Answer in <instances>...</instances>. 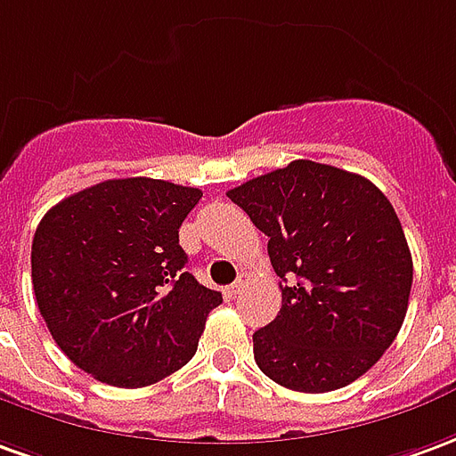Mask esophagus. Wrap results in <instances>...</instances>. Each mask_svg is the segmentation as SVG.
<instances>
[{
	"instance_id": "34e87169",
	"label": "esophagus",
	"mask_w": 456,
	"mask_h": 456,
	"mask_svg": "<svg viewBox=\"0 0 456 456\" xmlns=\"http://www.w3.org/2000/svg\"><path fill=\"white\" fill-rule=\"evenodd\" d=\"M243 288H246V281H243V275H240V278H238V281H235L233 285H228V290H225V293H228V295H231V297H233V295L240 293Z\"/></svg>"
}]
</instances>
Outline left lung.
<instances>
[{
  "label": "left lung",
  "mask_w": 456,
  "mask_h": 456,
  "mask_svg": "<svg viewBox=\"0 0 456 456\" xmlns=\"http://www.w3.org/2000/svg\"><path fill=\"white\" fill-rule=\"evenodd\" d=\"M268 235L282 307L253 335L273 382L295 392L350 385L397 338L412 256L387 196L328 163L293 161L228 191Z\"/></svg>",
  "instance_id": "left-lung-1"
}]
</instances>
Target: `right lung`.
I'll list each match as a JSON object with an SVG mask.
<instances>
[{
	"label": "right lung",
	"instance_id": "obj_1",
	"mask_svg": "<svg viewBox=\"0 0 456 456\" xmlns=\"http://www.w3.org/2000/svg\"><path fill=\"white\" fill-rule=\"evenodd\" d=\"M200 191L114 178L46 210L31 240V285L61 353L99 382L146 387L196 354L223 303L188 273L178 228Z\"/></svg>",
	"mask_w": 456,
	"mask_h": 456
}]
</instances>
